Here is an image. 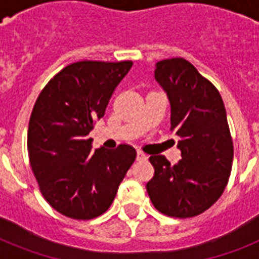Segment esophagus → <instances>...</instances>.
<instances>
[{"instance_id":"1","label":"esophagus","mask_w":259,"mask_h":259,"mask_svg":"<svg viewBox=\"0 0 259 259\" xmlns=\"http://www.w3.org/2000/svg\"><path fill=\"white\" fill-rule=\"evenodd\" d=\"M148 156L145 153H142V152H137V161H145Z\"/></svg>"}]
</instances>
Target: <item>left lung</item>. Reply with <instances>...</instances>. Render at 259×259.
<instances>
[{"label":"left lung","mask_w":259,"mask_h":259,"mask_svg":"<svg viewBox=\"0 0 259 259\" xmlns=\"http://www.w3.org/2000/svg\"><path fill=\"white\" fill-rule=\"evenodd\" d=\"M154 76L170 102V130L179 137L181 160L152 156L153 177L146 191L154 208L172 218L200 215L229 183L234 146L218 89L183 58L161 60Z\"/></svg>","instance_id":"obj_1"}]
</instances>
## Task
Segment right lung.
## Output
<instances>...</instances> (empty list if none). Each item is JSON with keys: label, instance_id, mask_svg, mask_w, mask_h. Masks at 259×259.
Instances as JSON below:
<instances>
[{"label": "right lung", "instance_id": "add662e5", "mask_svg": "<svg viewBox=\"0 0 259 259\" xmlns=\"http://www.w3.org/2000/svg\"><path fill=\"white\" fill-rule=\"evenodd\" d=\"M132 66L130 60L68 64L34 103L28 127L30 168L44 199L64 217L89 221L106 212L136 160L133 146L93 150L89 138Z\"/></svg>", "mask_w": 259, "mask_h": 259}]
</instances>
